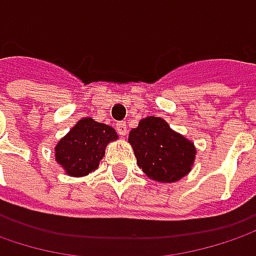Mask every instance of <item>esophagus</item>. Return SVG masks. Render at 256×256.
I'll use <instances>...</instances> for the list:
<instances>
[{
  "mask_svg": "<svg viewBox=\"0 0 256 256\" xmlns=\"http://www.w3.org/2000/svg\"><path fill=\"white\" fill-rule=\"evenodd\" d=\"M117 133L120 134V136H126V133H128V126H126V123L124 122H120V123H117Z\"/></svg>",
  "mask_w": 256,
  "mask_h": 256,
  "instance_id": "34e87169",
  "label": "esophagus"
}]
</instances>
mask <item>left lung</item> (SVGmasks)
Listing matches in <instances>:
<instances>
[{
  "mask_svg": "<svg viewBox=\"0 0 256 256\" xmlns=\"http://www.w3.org/2000/svg\"><path fill=\"white\" fill-rule=\"evenodd\" d=\"M138 165L149 178L174 182L191 171L196 148L159 117H146L128 134Z\"/></svg>",
  "mask_w": 256,
  "mask_h": 256,
  "instance_id": "obj_1",
  "label": "left lung"
}]
</instances>
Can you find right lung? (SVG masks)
Instances as JSON below:
<instances>
[{"label":"right lung","instance_id":"1","mask_svg":"<svg viewBox=\"0 0 256 256\" xmlns=\"http://www.w3.org/2000/svg\"><path fill=\"white\" fill-rule=\"evenodd\" d=\"M117 139L113 128L86 117L80 120L54 148L56 162L69 175L84 176L96 171L107 143Z\"/></svg>","mask_w":256,"mask_h":256}]
</instances>
